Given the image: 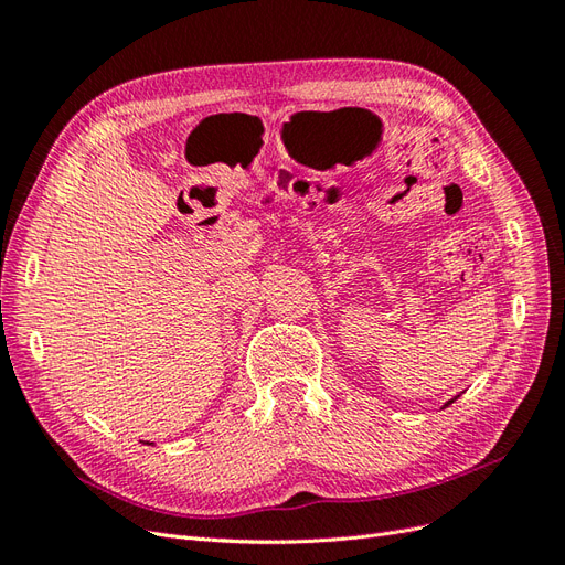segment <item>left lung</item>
Masks as SVG:
<instances>
[{
	"mask_svg": "<svg viewBox=\"0 0 565 565\" xmlns=\"http://www.w3.org/2000/svg\"><path fill=\"white\" fill-rule=\"evenodd\" d=\"M450 403H455V398H452V401H450ZM450 403H448V405H450Z\"/></svg>",
	"mask_w": 565,
	"mask_h": 565,
	"instance_id": "8db88e82",
	"label": "left lung"
}]
</instances>
